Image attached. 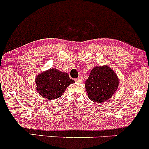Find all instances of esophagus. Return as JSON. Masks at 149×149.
I'll return each mask as SVG.
<instances>
[{"label":"esophagus","mask_w":149,"mask_h":149,"mask_svg":"<svg viewBox=\"0 0 149 149\" xmlns=\"http://www.w3.org/2000/svg\"><path fill=\"white\" fill-rule=\"evenodd\" d=\"M82 80H83V79L81 77H78L77 79H75V81H77V82H81V81H82Z\"/></svg>","instance_id":"esophagus-1"}]
</instances>
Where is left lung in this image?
Wrapping results in <instances>:
<instances>
[{
  "label": "left lung",
  "instance_id": "8db88e82",
  "mask_svg": "<svg viewBox=\"0 0 149 149\" xmlns=\"http://www.w3.org/2000/svg\"><path fill=\"white\" fill-rule=\"evenodd\" d=\"M119 79L116 73L109 67H96L91 71L85 81L88 97L94 102L107 101L116 92Z\"/></svg>",
  "mask_w": 149,
  "mask_h": 149
}]
</instances>
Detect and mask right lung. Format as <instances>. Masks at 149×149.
<instances>
[{"instance_id": "obj_1", "label": "right lung", "mask_w": 149, "mask_h": 149, "mask_svg": "<svg viewBox=\"0 0 149 149\" xmlns=\"http://www.w3.org/2000/svg\"><path fill=\"white\" fill-rule=\"evenodd\" d=\"M74 82L68 73L61 72L57 69H50L41 73L36 79L38 92L47 100H55L60 97L67 87Z\"/></svg>"}]
</instances>
